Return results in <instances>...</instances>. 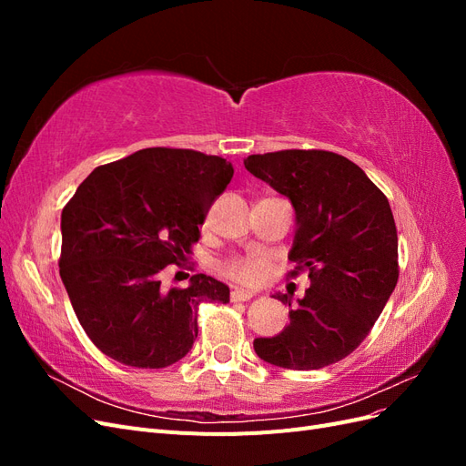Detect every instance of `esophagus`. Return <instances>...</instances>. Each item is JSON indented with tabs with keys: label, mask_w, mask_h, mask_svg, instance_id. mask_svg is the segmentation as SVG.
I'll use <instances>...</instances> for the list:
<instances>
[{
	"label": "esophagus",
	"mask_w": 466,
	"mask_h": 466,
	"mask_svg": "<svg viewBox=\"0 0 466 466\" xmlns=\"http://www.w3.org/2000/svg\"><path fill=\"white\" fill-rule=\"evenodd\" d=\"M252 298V293L245 289H233L231 291V301H248Z\"/></svg>",
	"instance_id": "1"
}]
</instances>
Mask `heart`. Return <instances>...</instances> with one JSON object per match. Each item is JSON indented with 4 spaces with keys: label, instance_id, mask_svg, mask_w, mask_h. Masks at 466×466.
Segmentation results:
<instances>
[{
    "label": "heart",
    "instance_id": "1",
    "mask_svg": "<svg viewBox=\"0 0 466 466\" xmlns=\"http://www.w3.org/2000/svg\"><path fill=\"white\" fill-rule=\"evenodd\" d=\"M223 272L245 286H257L266 274V262L258 257H237L223 264Z\"/></svg>",
    "mask_w": 466,
    "mask_h": 466
}]
</instances>
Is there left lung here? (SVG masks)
I'll use <instances>...</instances> for the list:
<instances>
[{"instance_id":"1","label":"left lung","mask_w":466,"mask_h":466,"mask_svg":"<svg viewBox=\"0 0 466 466\" xmlns=\"http://www.w3.org/2000/svg\"><path fill=\"white\" fill-rule=\"evenodd\" d=\"M245 168L291 202L288 257L311 279L295 307L288 295H272L291 307L289 322L252 346L276 368H327L365 340L397 286L399 237L389 200L356 163L332 151L248 155Z\"/></svg>"}]
</instances>
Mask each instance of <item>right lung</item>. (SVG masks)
Here are the masks:
<instances>
[{
    "mask_svg": "<svg viewBox=\"0 0 466 466\" xmlns=\"http://www.w3.org/2000/svg\"><path fill=\"white\" fill-rule=\"evenodd\" d=\"M233 178V165L192 149L147 147L96 167L62 211L60 276L77 320L105 356L159 370L192 350L198 303H229V288L194 274L163 289Z\"/></svg>",
    "mask_w": 466,
    "mask_h": 466,
    "instance_id": "add662e5",
    "label": "right lung"
}]
</instances>
